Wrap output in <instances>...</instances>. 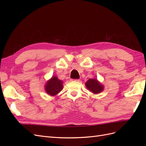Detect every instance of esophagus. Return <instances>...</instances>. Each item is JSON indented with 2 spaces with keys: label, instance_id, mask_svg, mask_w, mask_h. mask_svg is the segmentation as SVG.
Wrapping results in <instances>:
<instances>
[{
  "label": "esophagus",
  "instance_id": "1",
  "mask_svg": "<svg viewBox=\"0 0 146 146\" xmlns=\"http://www.w3.org/2000/svg\"><path fill=\"white\" fill-rule=\"evenodd\" d=\"M70 81L72 82H79L80 80H78V79H70Z\"/></svg>",
  "mask_w": 146,
  "mask_h": 146
}]
</instances>
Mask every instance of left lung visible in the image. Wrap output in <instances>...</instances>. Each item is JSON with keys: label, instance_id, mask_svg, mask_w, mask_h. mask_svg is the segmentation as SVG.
<instances>
[{"label": "left lung", "instance_id": "obj_1", "mask_svg": "<svg viewBox=\"0 0 146 146\" xmlns=\"http://www.w3.org/2000/svg\"><path fill=\"white\" fill-rule=\"evenodd\" d=\"M86 86L94 94H98L104 90L103 86L96 79H89L86 83Z\"/></svg>", "mask_w": 146, "mask_h": 146}]
</instances>
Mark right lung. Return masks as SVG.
Here are the masks:
<instances>
[{"label":"right lung","instance_id":"obj_1","mask_svg":"<svg viewBox=\"0 0 146 146\" xmlns=\"http://www.w3.org/2000/svg\"><path fill=\"white\" fill-rule=\"evenodd\" d=\"M45 90L48 94L55 96L63 90V82L55 76L52 77L46 83Z\"/></svg>","mask_w":146,"mask_h":146}]
</instances>
